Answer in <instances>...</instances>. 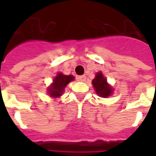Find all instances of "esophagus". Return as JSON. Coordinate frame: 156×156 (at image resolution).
Returning <instances> with one entry per match:
<instances>
[{"label":"esophagus","mask_w":156,"mask_h":156,"mask_svg":"<svg viewBox=\"0 0 156 156\" xmlns=\"http://www.w3.org/2000/svg\"><path fill=\"white\" fill-rule=\"evenodd\" d=\"M78 80L80 82H84L86 80V76L85 75H82V76H78Z\"/></svg>","instance_id":"34e87169"}]
</instances>
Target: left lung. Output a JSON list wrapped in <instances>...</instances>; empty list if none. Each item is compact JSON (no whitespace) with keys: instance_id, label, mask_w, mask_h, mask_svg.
<instances>
[{"instance_id":"obj_1","label":"left lung","mask_w":156,"mask_h":156,"mask_svg":"<svg viewBox=\"0 0 156 156\" xmlns=\"http://www.w3.org/2000/svg\"><path fill=\"white\" fill-rule=\"evenodd\" d=\"M92 83L94 87L96 94H98L100 97L106 98V97H108L109 95H111L113 89L107 83V80L104 77V75L102 74V73H98Z\"/></svg>"}]
</instances>
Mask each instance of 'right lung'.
<instances>
[{"instance_id": "1", "label": "right lung", "mask_w": 156, "mask_h": 156, "mask_svg": "<svg viewBox=\"0 0 156 156\" xmlns=\"http://www.w3.org/2000/svg\"><path fill=\"white\" fill-rule=\"evenodd\" d=\"M73 79L74 77L72 75H63L62 73H58V76L54 78L51 87L48 88V93L50 96L53 98L61 96L65 87Z\"/></svg>"}]
</instances>
